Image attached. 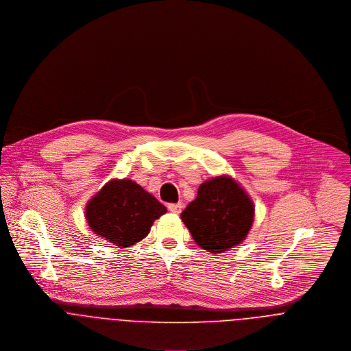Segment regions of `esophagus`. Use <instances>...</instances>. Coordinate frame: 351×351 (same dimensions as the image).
<instances>
[{"instance_id": "1", "label": "esophagus", "mask_w": 351, "mask_h": 351, "mask_svg": "<svg viewBox=\"0 0 351 351\" xmlns=\"http://www.w3.org/2000/svg\"><path fill=\"white\" fill-rule=\"evenodd\" d=\"M167 208H169V210H170V212H173V213L178 215V213H181V210H182V204H181V202H177V204H169V205H167Z\"/></svg>"}]
</instances>
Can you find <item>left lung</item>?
<instances>
[{"label": "left lung", "instance_id": "8db88e82", "mask_svg": "<svg viewBox=\"0 0 351 351\" xmlns=\"http://www.w3.org/2000/svg\"><path fill=\"white\" fill-rule=\"evenodd\" d=\"M181 219L201 249L220 254L245 241L254 205L232 178L216 177L201 184L196 200L188 204Z\"/></svg>", "mask_w": 351, "mask_h": 351}]
</instances>
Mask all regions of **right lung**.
Here are the masks:
<instances>
[{"label":"right lung","mask_w":351,"mask_h":351,"mask_svg":"<svg viewBox=\"0 0 351 351\" xmlns=\"http://www.w3.org/2000/svg\"><path fill=\"white\" fill-rule=\"evenodd\" d=\"M165 213L166 206L131 180L109 181L86 206L90 228L120 249L145 239Z\"/></svg>","instance_id":"1"}]
</instances>
